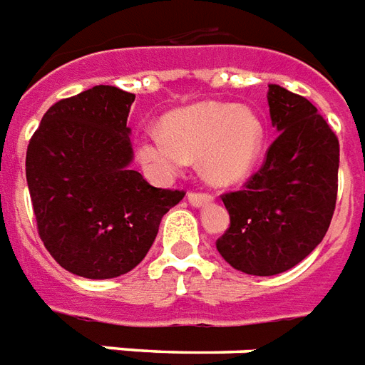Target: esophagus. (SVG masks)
Masks as SVG:
<instances>
[{
  "label": "esophagus",
  "mask_w": 365,
  "mask_h": 365,
  "mask_svg": "<svg viewBox=\"0 0 365 365\" xmlns=\"http://www.w3.org/2000/svg\"><path fill=\"white\" fill-rule=\"evenodd\" d=\"M188 201H190L194 207L207 205V203H211V201H212V194H209V192L190 190V192H188Z\"/></svg>",
  "instance_id": "obj_1"
}]
</instances>
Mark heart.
<instances>
[{
	"instance_id": "obj_1",
	"label": "heart",
	"mask_w": 365,
	"mask_h": 365,
	"mask_svg": "<svg viewBox=\"0 0 365 365\" xmlns=\"http://www.w3.org/2000/svg\"><path fill=\"white\" fill-rule=\"evenodd\" d=\"M262 141L264 130L252 110L203 101L165 116L164 132H143L137 156L154 179H171L190 158H200L211 182L233 185L255 168Z\"/></svg>"
}]
</instances>
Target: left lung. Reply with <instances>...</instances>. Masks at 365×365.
<instances>
[{
	"label": "left lung",
	"instance_id": "8db88e82",
	"mask_svg": "<svg viewBox=\"0 0 365 365\" xmlns=\"http://www.w3.org/2000/svg\"><path fill=\"white\" fill-rule=\"evenodd\" d=\"M267 103L279 135L243 188L220 196L230 228L217 239L232 267L260 277L290 269L322 241L339 169L337 135L311 101L269 84Z\"/></svg>",
	"mask_w": 365,
	"mask_h": 365
}]
</instances>
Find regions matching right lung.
I'll return each mask as SVG.
<instances>
[{
	"mask_svg": "<svg viewBox=\"0 0 365 365\" xmlns=\"http://www.w3.org/2000/svg\"><path fill=\"white\" fill-rule=\"evenodd\" d=\"M135 94L94 86L46 110L26 153L37 232L63 269L86 279L132 271L185 190L148 185L130 168Z\"/></svg>",
	"mask_w": 365,
	"mask_h": 365,
	"instance_id": "1",
	"label": "right lung"
}]
</instances>
